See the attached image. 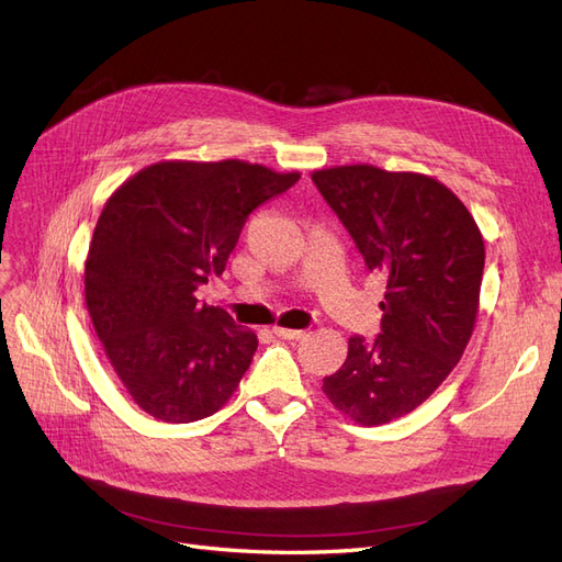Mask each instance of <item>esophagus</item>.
Segmentation results:
<instances>
[{
  "label": "esophagus",
  "instance_id": "esophagus-1",
  "mask_svg": "<svg viewBox=\"0 0 562 562\" xmlns=\"http://www.w3.org/2000/svg\"><path fill=\"white\" fill-rule=\"evenodd\" d=\"M274 335L281 339H288V341H297L304 337L302 330H290V327H279V325L274 327Z\"/></svg>",
  "mask_w": 562,
  "mask_h": 562
}]
</instances>
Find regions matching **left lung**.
Returning <instances> with one entry per match:
<instances>
[{
	"mask_svg": "<svg viewBox=\"0 0 562 562\" xmlns=\"http://www.w3.org/2000/svg\"><path fill=\"white\" fill-rule=\"evenodd\" d=\"M312 181L385 281L381 335L348 339L344 364L323 379L335 409L372 428L414 412L462 358L486 248L468 206L425 173L344 165Z\"/></svg>",
	"mask_w": 562,
	"mask_h": 562,
	"instance_id": "1",
	"label": "left lung"
}]
</instances>
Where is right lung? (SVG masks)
<instances>
[{"label":"right lung","instance_id":"add662e5","mask_svg":"<svg viewBox=\"0 0 562 562\" xmlns=\"http://www.w3.org/2000/svg\"><path fill=\"white\" fill-rule=\"evenodd\" d=\"M297 179L244 160H165L106 200L86 304L113 372L153 418L200 420L237 391L258 337L195 293L223 274L250 211Z\"/></svg>","mask_w":562,"mask_h":562}]
</instances>
